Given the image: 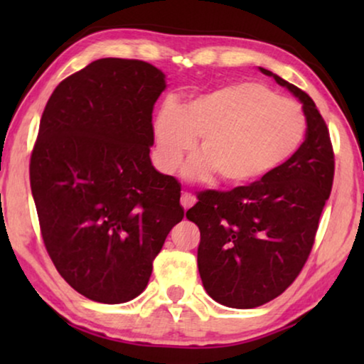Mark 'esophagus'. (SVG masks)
Segmentation results:
<instances>
[{"label":"esophagus","instance_id":"obj_1","mask_svg":"<svg viewBox=\"0 0 364 364\" xmlns=\"http://www.w3.org/2000/svg\"><path fill=\"white\" fill-rule=\"evenodd\" d=\"M181 203H182V207L187 210V208H191V207L193 205V203H196V197H193L191 192H182Z\"/></svg>","mask_w":364,"mask_h":364}]
</instances>
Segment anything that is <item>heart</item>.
<instances>
[{
  "mask_svg": "<svg viewBox=\"0 0 364 364\" xmlns=\"http://www.w3.org/2000/svg\"><path fill=\"white\" fill-rule=\"evenodd\" d=\"M306 117L295 101L278 97L265 84L243 81L177 106L161 104L154 119L156 164L173 172L200 137V152L188 162V178L217 172L232 186L255 182L300 149Z\"/></svg>",
  "mask_w": 364,
  "mask_h": 364,
  "instance_id": "heart-1",
  "label": "heart"
}]
</instances>
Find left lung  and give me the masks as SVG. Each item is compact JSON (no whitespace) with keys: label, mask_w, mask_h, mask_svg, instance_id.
<instances>
[{"label":"left lung","mask_w":364,"mask_h":364,"mask_svg":"<svg viewBox=\"0 0 364 364\" xmlns=\"http://www.w3.org/2000/svg\"><path fill=\"white\" fill-rule=\"evenodd\" d=\"M260 71L301 101L305 142L262 181L200 192L186 215L200 230L197 263L203 288L230 308L265 305L295 282L310 257L335 177L330 131L316 104L300 87Z\"/></svg>","instance_id":"1"}]
</instances>
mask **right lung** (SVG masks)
<instances>
[{
  "instance_id": "1",
  "label": "right lung",
  "mask_w": 364,
  "mask_h": 364,
  "mask_svg": "<svg viewBox=\"0 0 364 364\" xmlns=\"http://www.w3.org/2000/svg\"><path fill=\"white\" fill-rule=\"evenodd\" d=\"M156 66L104 58L58 84L29 162L44 247L64 280L99 303L141 295L172 227L177 178L154 168Z\"/></svg>"
}]
</instances>
